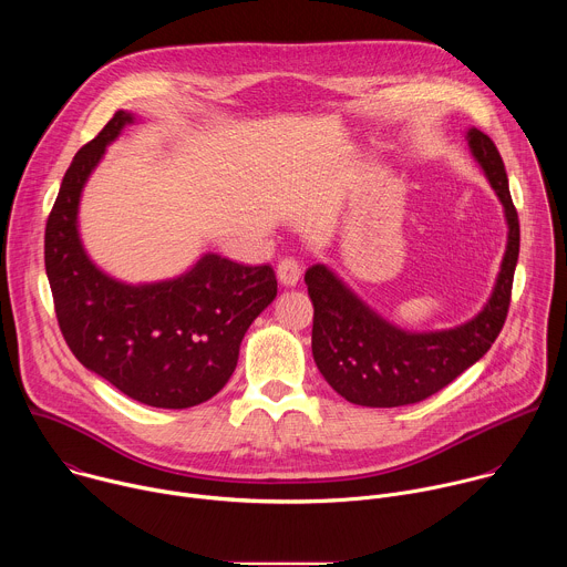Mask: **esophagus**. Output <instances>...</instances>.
<instances>
[{
    "label": "esophagus",
    "instance_id": "34e87169",
    "mask_svg": "<svg viewBox=\"0 0 567 567\" xmlns=\"http://www.w3.org/2000/svg\"><path fill=\"white\" fill-rule=\"evenodd\" d=\"M276 276L282 287H296L300 280V265L293 258H285V260H280Z\"/></svg>",
    "mask_w": 567,
    "mask_h": 567
}]
</instances>
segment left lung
I'll return each mask as SVG.
<instances>
[{"mask_svg": "<svg viewBox=\"0 0 567 567\" xmlns=\"http://www.w3.org/2000/svg\"><path fill=\"white\" fill-rule=\"evenodd\" d=\"M466 143L501 199L507 221V247L496 285L473 318L449 330L411 332L374 311L328 265H313L305 274L313 305V361L326 381L357 406L394 409L435 394L487 354L505 326L520 249L518 213L494 141L468 127Z\"/></svg>", "mask_w": 567, "mask_h": 567, "instance_id": "8db88e82", "label": "left lung"}]
</instances>
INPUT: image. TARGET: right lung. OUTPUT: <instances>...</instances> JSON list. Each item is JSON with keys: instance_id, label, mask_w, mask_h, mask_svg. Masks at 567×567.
<instances>
[{"instance_id": "obj_1", "label": "right lung", "mask_w": 567, "mask_h": 567, "mask_svg": "<svg viewBox=\"0 0 567 567\" xmlns=\"http://www.w3.org/2000/svg\"><path fill=\"white\" fill-rule=\"evenodd\" d=\"M134 121L116 112L73 156L47 221L44 267L75 359L145 406L182 411L226 385L241 339L274 302L278 282L269 265L204 254L177 278L132 285L90 258L78 228L80 197L107 145Z\"/></svg>"}]
</instances>
